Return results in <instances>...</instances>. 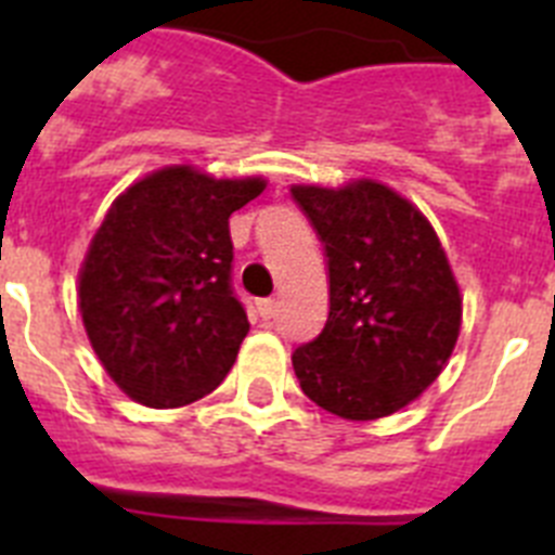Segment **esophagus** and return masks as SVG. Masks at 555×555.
Masks as SVG:
<instances>
[{
	"label": "esophagus",
	"mask_w": 555,
	"mask_h": 555,
	"mask_svg": "<svg viewBox=\"0 0 555 555\" xmlns=\"http://www.w3.org/2000/svg\"><path fill=\"white\" fill-rule=\"evenodd\" d=\"M258 313H261L263 320H272L274 313H278V300H272V297L261 300V302H258Z\"/></svg>",
	"instance_id": "1"
}]
</instances>
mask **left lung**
<instances>
[{
	"instance_id": "8db88e82",
	"label": "left lung",
	"mask_w": 555,
	"mask_h": 555,
	"mask_svg": "<svg viewBox=\"0 0 555 555\" xmlns=\"http://www.w3.org/2000/svg\"><path fill=\"white\" fill-rule=\"evenodd\" d=\"M325 244L331 311L292 356L300 389L345 420H380L423 395L448 364L461 294L428 219L375 180L294 185Z\"/></svg>"
}]
</instances>
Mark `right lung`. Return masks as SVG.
<instances>
[{
	"label": "right lung",
	"mask_w": 555,
	"mask_h": 555,
	"mask_svg": "<svg viewBox=\"0 0 555 555\" xmlns=\"http://www.w3.org/2000/svg\"><path fill=\"white\" fill-rule=\"evenodd\" d=\"M267 189L166 166L107 210L80 269V313L107 375L135 403L189 405L217 389L249 331L233 294L230 214Z\"/></svg>",
	"instance_id": "add662e5"
}]
</instances>
